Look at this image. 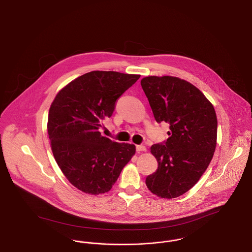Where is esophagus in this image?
Here are the masks:
<instances>
[{
	"mask_svg": "<svg viewBox=\"0 0 252 252\" xmlns=\"http://www.w3.org/2000/svg\"><path fill=\"white\" fill-rule=\"evenodd\" d=\"M136 151L137 152H141V151H146V148L144 145H141V144H138L136 145Z\"/></svg>",
	"mask_w": 252,
	"mask_h": 252,
	"instance_id": "1",
	"label": "esophagus"
}]
</instances>
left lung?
I'll use <instances>...</instances> for the list:
<instances>
[{"instance_id": "8db88e82", "label": "left lung", "mask_w": 252, "mask_h": 252, "mask_svg": "<svg viewBox=\"0 0 252 252\" xmlns=\"http://www.w3.org/2000/svg\"><path fill=\"white\" fill-rule=\"evenodd\" d=\"M141 85L157 123L170 125L167 141L151 146L158 166L145 184L158 196L178 197L199 180L213 158L216 110L196 87L178 77L147 76Z\"/></svg>"}]
</instances>
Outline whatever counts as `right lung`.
Wrapping results in <instances>:
<instances>
[{
	"label": "right lung",
	"instance_id": "1",
	"mask_svg": "<svg viewBox=\"0 0 252 252\" xmlns=\"http://www.w3.org/2000/svg\"><path fill=\"white\" fill-rule=\"evenodd\" d=\"M140 78L139 74L94 71L72 80L57 94L49 110V139L62 173L86 193L109 191L135 145L103 137L101 122L115 103Z\"/></svg>",
	"mask_w": 252,
	"mask_h": 252
}]
</instances>
